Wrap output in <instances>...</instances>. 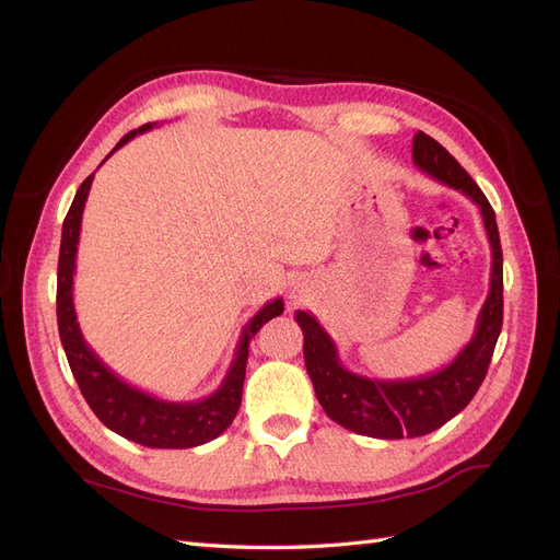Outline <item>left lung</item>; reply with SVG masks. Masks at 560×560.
<instances>
[{
    "mask_svg": "<svg viewBox=\"0 0 560 560\" xmlns=\"http://www.w3.org/2000/svg\"><path fill=\"white\" fill-rule=\"evenodd\" d=\"M411 151L413 163L422 173L463 191L481 208L493 266L490 290L471 341L455 354L451 364L428 376L381 381L354 374L338 360L336 343L315 315L296 311V322L303 331V360L322 409L346 430L376 439L430 434L460 413L486 378L502 329V247L493 208L465 167L430 135L418 130Z\"/></svg>",
    "mask_w": 560,
    "mask_h": 560,
    "instance_id": "left-lung-1",
    "label": "left lung"
}]
</instances>
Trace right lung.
I'll return each instance as SVG.
<instances>
[{
  "mask_svg": "<svg viewBox=\"0 0 560 560\" xmlns=\"http://www.w3.org/2000/svg\"><path fill=\"white\" fill-rule=\"evenodd\" d=\"M151 128H154V124H147L138 130L128 132L126 138H121V142L109 151V156L116 149H121L126 142H130L135 135L147 132ZM93 177L95 173L83 179V184L79 186V191L72 200V208L67 212L62 224L58 259V331L67 362H70L83 399L89 401L93 413L112 432L149 448H191L208 444L231 425L235 413L241 409L245 364L252 336L257 334L268 319L282 315L284 303L282 299L268 301L266 306L247 322L222 385L206 399L165 401L144 393V389L132 387L124 378H118L114 371L97 358L95 350L83 341L72 299L81 214L83 206H86Z\"/></svg>",
  "mask_w": 560,
  "mask_h": 560,
  "instance_id": "obj_1",
  "label": "right lung"
}]
</instances>
